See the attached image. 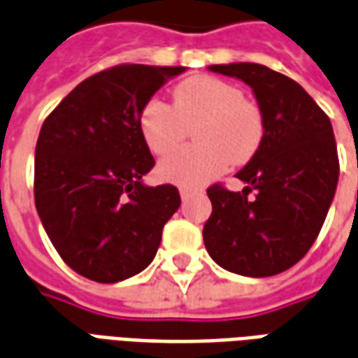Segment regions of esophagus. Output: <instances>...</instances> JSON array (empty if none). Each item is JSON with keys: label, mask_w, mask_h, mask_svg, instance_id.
<instances>
[{"label": "esophagus", "mask_w": 358, "mask_h": 358, "mask_svg": "<svg viewBox=\"0 0 358 358\" xmlns=\"http://www.w3.org/2000/svg\"><path fill=\"white\" fill-rule=\"evenodd\" d=\"M192 194H194V189H187V187H180V197H182L184 201H186L187 197H189Z\"/></svg>", "instance_id": "1"}]
</instances>
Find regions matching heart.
Segmentation results:
<instances>
[{"label": "heart", "mask_w": 358, "mask_h": 358, "mask_svg": "<svg viewBox=\"0 0 358 358\" xmlns=\"http://www.w3.org/2000/svg\"><path fill=\"white\" fill-rule=\"evenodd\" d=\"M195 148L164 157L159 178L195 187L215 180L228 163H249L264 140V115L240 86L209 74L180 82L172 92V107L149 99L140 110L138 128L153 155H166L194 128Z\"/></svg>", "instance_id": "b5f03b06"}]
</instances>
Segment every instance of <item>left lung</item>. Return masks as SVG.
<instances>
[{
  "mask_svg": "<svg viewBox=\"0 0 358 358\" xmlns=\"http://www.w3.org/2000/svg\"><path fill=\"white\" fill-rule=\"evenodd\" d=\"M210 71L253 88L264 115V140L238 172L248 184L241 192L222 184L207 189L213 213L203 241L222 268L274 276L307 255L330 209L339 176L331 122L297 82L268 66L232 63Z\"/></svg>",
  "mask_w": 358,
  "mask_h": 358,
  "instance_id": "1",
  "label": "left lung"
}]
</instances>
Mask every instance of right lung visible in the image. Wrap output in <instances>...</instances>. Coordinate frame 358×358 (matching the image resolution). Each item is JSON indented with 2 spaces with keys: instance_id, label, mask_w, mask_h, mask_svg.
Masks as SVG:
<instances>
[{
  "instance_id": "right-lung-1",
  "label": "right lung",
  "mask_w": 358,
  "mask_h": 358,
  "mask_svg": "<svg viewBox=\"0 0 358 358\" xmlns=\"http://www.w3.org/2000/svg\"><path fill=\"white\" fill-rule=\"evenodd\" d=\"M180 73L184 66H110L80 82L43 120L36 209L53 248L80 276L115 284L141 272L178 210V187L141 184L155 159L138 118Z\"/></svg>"
}]
</instances>
